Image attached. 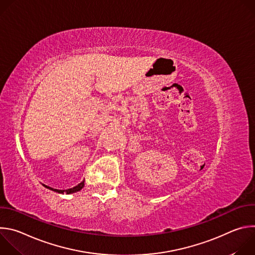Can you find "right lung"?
<instances>
[{"mask_svg": "<svg viewBox=\"0 0 255 255\" xmlns=\"http://www.w3.org/2000/svg\"><path fill=\"white\" fill-rule=\"evenodd\" d=\"M45 188H47V189H49V190H51V191H54V192H56V193H59V194H63V193H66V194H72V193H76V192H79V191H81L83 188H84V186H85V180H83L81 184H79L78 186H76V187H74L72 189H68V190H56V189H52V188H50V187H47V186H45V185H43Z\"/></svg>", "mask_w": 255, "mask_h": 255, "instance_id": "add662e5", "label": "right lung"}]
</instances>
